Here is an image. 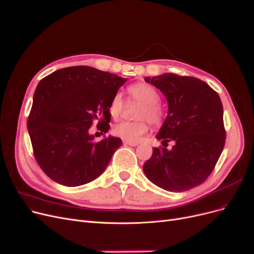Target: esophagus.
Segmentation results:
<instances>
[{
  "mask_svg": "<svg viewBox=\"0 0 254 254\" xmlns=\"http://www.w3.org/2000/svg\"><path fill=\"white\" fill-rule=\"evenodd\" d=\"M123 144L127 145V146H131V147H136L138 145L137 143H131V141H127V140H123Z\"/></svg>",
  "mask_w": 254,
  "mask_h": 254,
  "instance_id": "34e87169",
  "label": "esophagus"
}]
</instances>
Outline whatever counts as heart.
<instances>
[{"label": "heart", "mask_w": 254, "mask_h": 254, "mask_svg": "<svg viewBox=\"0 0 254 254\" xmlns=\"http://www.w3.org/2000/svg\"><path fill=\"white\" fill-rule=\"evenodd\" d=\"M127 90L131 98L141 103L136 118L147 120L150 124L154 126L160 125L164 118V111L158 104L160 97L157 89L148 83L139 82L130 85ZM123 97L118 93L111 99L109 104V114L111 118L116 120L119 119L123 113ZM147 130L148 126L145 121L122 122L114 127V133L124 140L134 143L147 132Z\"/></svg>", "instance_id": "obj_1"}]
</instances>
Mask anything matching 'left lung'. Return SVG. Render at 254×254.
I'll return each instance as SVG.
<instances>
[{"label": "left lung", "instance_id": "obj_1", "mask_svg": "<svg viewBox=\"0 0 254 254\" xmlns=\"http://www.w3.org/2000/svg\"><path fill=\"white\" fill-rule=\"evenodd\" d=\"M168 101V116L156 138L173 141L171 150L154 148L143 170L155 186L169 191L195 188L210 175L225 145L223 106L204 81L167 73L146 77Z\"/></svg>", "mask_w": 254, "mask_h": 254}]
</instances>
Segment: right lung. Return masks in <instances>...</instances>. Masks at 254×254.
<instances>
[{"label": "right lung", "instance_id": "right-lung-1", "mask_svg": "<svg viewBox=\"0 0 254 254\" xmlns=\"http://www.w3.org/2000/svg\"><path fill=\"white\" fill-rule=\"evenodd\" d=\"M125 78L92 66L58 69L39 81L28 118V131L39 167L55 182L79 187L103 173L122 139L95 141L89 133L109 130V104Z\"/></svg>", "mask_w": 254, "mask_h": 254}]
</instances>
